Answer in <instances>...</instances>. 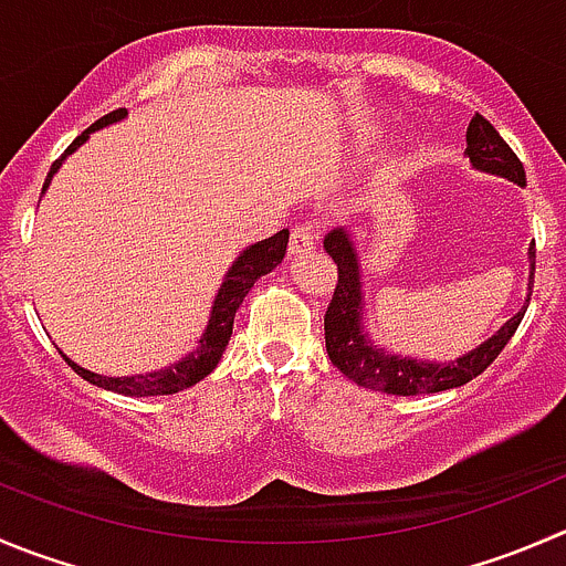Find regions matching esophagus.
Listing matches in <instances>:
<instances>
[{
  "label": "esophagus",
  "mask_w": 566,
  "mask_h": 566,
  "mask_svg": "<svg viewBox=\"0 0 566 566\" xmlns=\"http://www.w3.org/2000/svg\"><path fill=\"white\" fill-rule=\"evenodd\" d=\"M317 243V227L315 223H298L290 234V256L310 254Z\"/></svg>",
  "instance_id": "1"
}]
</instances>
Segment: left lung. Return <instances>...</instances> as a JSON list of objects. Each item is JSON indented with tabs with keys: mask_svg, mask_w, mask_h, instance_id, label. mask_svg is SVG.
<instances>
[{
	"mask_svg": "<svg viewBox=\"0 0 566 566\" xmlns=\"http://www.w3.org/2000/svg\"><path fill=\"white\" fill-rule=\"evenodd\" d=\"M464 155L470 157L475 171L497 174L512 182L525 185V168L517 160L509 144L497 135L495 126L475 113V118L468 126V149ZM326 254L337 262V287H334L332 304H328L326 317H323V328H326V350L328 359L334 361L339 373L350 378L354 384L367 389H378L387 395H426V392H442V389L462 387V384L473 381L475 376L486 370L492 361L497 359L509 339L517 332L520 321H523L525 310L517 312L512 321L503 323L490 339L473 348L470 354L459 356L451 361H426L411 359V356L392 354L384 350L367 337L365 326H361V315H365V295H361V273H359V254H356L354 238L345 232L343 227L332 229L323 240ZM531 273H528V298L531 287H534V271H536V251L528 249Z\"/></svg>",
	"mask_w": 566,
	"mask_h": 566,
	"instance_id": "8db88e82",
	"label": "left lung"
}]
</instances>
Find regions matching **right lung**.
<instances>
[{"mask_svg":"<svg viewBox=\"0 0 566 566\" xmlns=\"http://www.w3.org/2000/svg\"><path fill=\"white\" fill-rule=\"evenodd\" d=\"M120 118H126L124 107L113 109V113H107L104 118H98L93 126H87V129L76 137L74 144L65 149V155L60 157V160H54L52 171H49L46 182H43V190L49 188V182H52L54 174L60 171V166H63L65 157H69L71 151L80 149L87 137H91V132L115 124V120H120ZM287 240H290V232L287 229H282V232H276L273 238L249 245V249H245L243 254L232 262L229 273L223 276L221 290H218L216 304H212V312H210V323H207L199 345H196L190 354H185L179 361H174V365L163 367V370H155V373H137V376H98V373L85 370V367H80L76 361H71L69 356H65V361H69V365L76 370V376H82L85 381L109 389V392L129 395V398L174 395V392H179V389L193 387V384H199L201 378L210 376V373L216 370V365L221 361L223 350H227L229 337H232L234 312L240 310V304H243V298L249 295V290L254 287L256 279L265 276V273H271L273 268L284 260Z\"/></svg>","mask_w":566,"mask_h":566,"instance_id":"1","label":"right lung"}]
</instances>
